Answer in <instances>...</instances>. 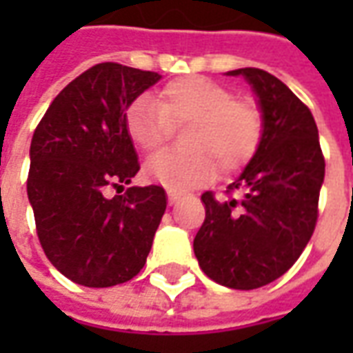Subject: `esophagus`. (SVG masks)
Masks as SVG:
<instances>
[{
  "mask_svg": "<svg viewBox=\"0 0 353 353\" xmlns=\"http://www.w3.org/2000/svg\"><path fill=\"white\" fill-rule=\"evenodd\" d=\"M177 199H179V194H177V192L168 191V202H170V206H172V204H176Z\"/></svg>",
  "mask_w": 353,
  "mask_h": 353,
  "instance_id": "esophagus-1",
  "label": "esophagus"
}]
</instances>
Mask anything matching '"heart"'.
Masks as SVG:
<instances>
[{
	"mask_svg": "<svg viewBox=\"0 0 353 353\" xmlns=\"http://www.w3.org/2000/svg\"><path fill=\"white\" fill-rule=\"evenodd\" d=\"M185 147L164 149L145 162V176L170 191H187L252 161L263 136V115L252 100L232 98L229 88L204 77H179L151 96H139L124 111L132 143L151 153L181 126Z\"/></svg>",
	"mask_w": 353,
	"mask_h": 353,
	"instance_id": "1",
	"label": "heart"
}]
</instances>
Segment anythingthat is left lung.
Segmentation results:
<instances>
[{
	"label": "left lung",
	"instance_id": "1",
	"mask_svg": "<svg viewBox=\"0 0 353 353\" xmlns=\"http://www.w3.org/2000/svg\"><path fill=\"white\" fill-rule=\"evenodd\" d=\"M227 75L252 87L263 136L229 199L202 194L206 219L192 248L208 278L248 291L278 280L301 257L318 221L325 161L310 109L278 77L257 68Z\"/></svg>",
	"mask_w": 353,
	"mask_h": 353
}]
</instances>
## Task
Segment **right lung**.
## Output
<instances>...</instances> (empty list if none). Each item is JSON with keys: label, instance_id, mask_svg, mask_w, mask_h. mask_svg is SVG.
I'll list each match as a JSON object with an SVG mask.
<instances>
[{"label": "right lung", "instance_id": "1", "mask_svg": "<svg viewBox=\"0 0 353 353\" xmlns=\"http://www.w3.org/2000/svg\"><path fill=\"white\" fill-rule=\"evenodd\" d=\"M159 81V73L115 62L92 65L52 100L34 132L28 200L37 236L57 270L85 288L132 280L166 210L159 185L103 194L138 174L124 111Z\"/></svg>", "mask_w": 353, "mask_h": 353}]
</instances>
